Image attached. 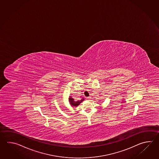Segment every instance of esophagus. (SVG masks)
Here are the masks:
<instances>
[{
	"label": "esophagus",
	"instance_id": "34e87169",
	"mask_svg": "<svg viewBox=\"0 0 159 159\" xmlns=\"http://www.w3.org/2000/svg\"><path fill=\"white\" fill-rule=\"evenodd\" d=\"M91 97H88L86 98V99L88 100V101H89V100H90V99H91Z\"/></svg>",
	"mask_w": 159,
	"mask_h": 159
}]
</instances>
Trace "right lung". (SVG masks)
I'll use <instances>...</instances> for the list:
<instances>
[{"label": "right lung", "instance_id": "1", "mask_svg": "<svg viewBox=\"0 0 159 159\" xmlns=\"http://www.w3.org/2000/svg\"><path fill=\"white\" fill-rule=\"evenodd\" d=\"M84 101V98H82L80 101H75V99L73 98H71V97L69 98V102L70 103V105H71L72 107H77L78 105H80L81 102Z\"/></svg>", "mask_w": 159, "mask_h": 159}]
</instances>
